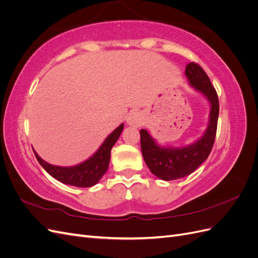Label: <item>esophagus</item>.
Here are the masks:
<instances>
[{
    "label": "esophagus",
    "instance_id": "1",
    "mask_svg": "<svg viewBox=\"0 0 258 258\" xmlns=\"http://www.w3.org/2000/svg\"><path fill=\"white\" fill-rule=\"evenodd\" d=\"M144 117L139 112H131L127 117V123L132 127H140L143 124Z\"/></svg>",
    "mask_w": 258,
    "mask_h": 258
}]
</instances>
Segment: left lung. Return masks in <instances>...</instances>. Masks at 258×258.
Wrapping results in <instances>:
<instances>
[{"label":"left lung","instance_id":"obj_1","mask_svg":"<svg viewBox=\"0 0 258 258\" xmlns=\"http://www.w3.org/2000/svg\"><path fill=\"white\" fill-rule=\"evenodd\" d=\"M185 76L195 90L202 93L211 105L208 127L200 139L189 145L161 146L145 129H141V150L144 161L151 172L163 181H173L189 175L212 151L217 129L220 104L216 90L209 76L199 64L190 62L186 66Z\"/></svg>","mask_w":258,"mask_h":258}]
</instances>
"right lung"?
Segmentation results:
<instances>
[{
    "label": "right lung",
    "mask_w": 258,
    "mask_h": 258,
    "mask_svg": "<svg viewBox=\"0 0 258 258\" xmlns=\"http://www.w3.org/2000/svg\"><path fill=\"white\" fill-rule=\"evenodd\" d=\"M122 129L123 123L117 127L104 140L99 150L90 158L74 167H59L50 165V163L43 160L34 150L33 152L37 161L46 170V172L49 173L53 178L58 179L59 182L76 187H91L96 185L107 171L108 165H110L111 150L118 140Z\"/></svg>",
    "instance_id": "1"
}]
</instances>
